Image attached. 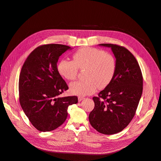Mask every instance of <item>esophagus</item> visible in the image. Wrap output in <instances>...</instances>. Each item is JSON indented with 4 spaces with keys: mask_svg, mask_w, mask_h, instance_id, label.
Instances as JSON below:
<instances>
[{
    "mask_svg": "<svg viewBox=\"0 0 161 161\" xmlns=\"http://www.w3.org/2000/svg\"><path fill=\"white\" fill-rule=\"evenodd\" d=\"M84 99H85V98H83V97H78V101H79V102H81V100H83Z\"/></svg>",
    "mask_w": 161,
    "mask_h": 161,
    "instance_id": "1",
    "label": "esophagus"
}]
</instances>
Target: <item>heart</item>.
Instances as JSON below:
<instances>
[{"label": "heart", "instance_id": "b5f03b06", "mask_svg": "<svg viewBox=\"0 0 161 161\" xmlns=\"http://www.w3.org/2000/svg\"><path fill=\"white\" fill-rule=\"evenodd\" d=\"M85 68L86 79L70 83V91L74 95L84 97L106 87L115 75L116 61L112 54L103 49L87 47L76 51L72 61L61 59L57 66L58 74L67 80L75 79L78 69Z\"/></svg>", "mask_w": 161, "mask_h": 161}]
</instances>
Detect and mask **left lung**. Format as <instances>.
<instances>
[{
    "mask_svg": "<svg viewBox=\"0 0 161 161\" xmlns=\"http://www.w3.org/2000/svg\"><path fill=\"white\" fill-rule=\"evenodd\" d=\"M110 47L116 61V70L112 82L92 98L93 110L89 115L91 126L107 135L122 131L136 113L143 91V78L136 58L124 47L100 44Z\"/></svg>",
    "mask_w": 161,
    "mask_h": 161,
    "instance_id": "8db88e82",
    "label": "left lung"
}]
</instances>
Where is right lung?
<instances>
[{
    "instance_id": "obj_1",
    "label": "right lung",
    "mask_w": 161,
    "mask_h": 161,
    "mask_svg": "<svg viewBox=\"0 0 161 161\" xmlns=\"http://www.w3.org/2000/svg\"><path fill=\"white\" fill-rule=\"evenodd\" d=\"M72 49L63 44H46L32 51L25 61L19 75V103L35 127L52 131L66 119L68 108L78 103L76 96L59 97L68 87L58 74V58Z\"/></svg>"
}]
</instances>
